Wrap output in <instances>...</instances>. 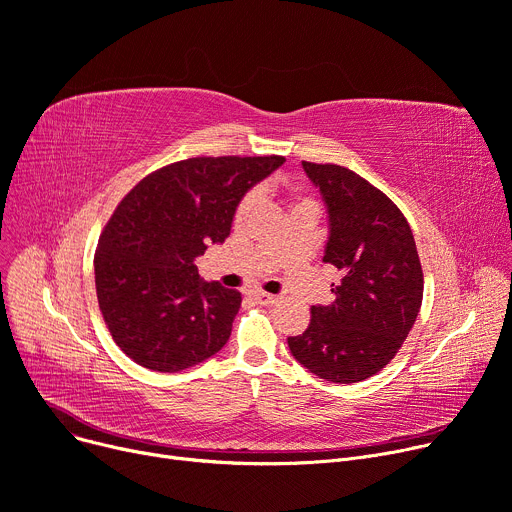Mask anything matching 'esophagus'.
Returning a JSON list of instances; mask_svg holds the SVG:
<instances>
[{
	"instance_id": "obj_1",
	"label": "esophagus",
	"mask_w": 512,
	"mask_h": 512,
	"mask_svg": "<svg viewBox=\"0 0 512 512\" xmlns=\"http://www.w3.org/2000/svg\"><path fill=\"white\" fill-rule=\"evenodd\" d=\"M256 304L260 306H275L279 304V297L277 295H268V293H254Z\"/></svg>"
}]
</instances>
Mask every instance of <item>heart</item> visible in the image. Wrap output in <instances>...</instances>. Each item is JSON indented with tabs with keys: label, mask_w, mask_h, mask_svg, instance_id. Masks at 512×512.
Listing matches in <instances>:
<instances>
[{
	"label": "heart",
	"mask_w": 512,
	"mask_h": 512,
	"mask_svg": "<svg viewBox=\"0 0 512 512\" xmlns=\"http://www.w3.org/2000/svg\"><path fill=\"white\" fill-rule=\"evenodd\" d=\"M291 200H293V206H297V204H302V202H314L312 198H306V196H291ZM250 206H252V198L250 196H246V198H242V202L237 204V208H235V219L237 221H242L246 215H248V210H250Z\"/></svg>",
	"instance_id": "b5f03b06"
}]
</instances>
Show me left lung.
<instances>
[{
    "mask_svg": "<svg viewBox=\"0 0 512 512\" xmlns=\"http://www.w3.org/2000/svg\"><path fill=\"white\" fill-rule=\"evenodd\" d=\"M328 210L322 262L343 273L335 302L312 306L293 357L312 374L351 384L378 374L397 355L422 308L424 273L405 215L368 179L341 165L304 161Z\"/></svg>",
    "mask_w": 512,
    "mask_h": 512,
    "instance_id": "8db88e82",
    "label": "left lung"
}]
</instances>
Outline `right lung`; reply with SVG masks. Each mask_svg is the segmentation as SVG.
Wrapping results in <instances>:
<instances>
[{
	"mask_svg": "<svg viewBox=\"0 0 512 512\" xmlns=\"http://www.w3.org/2000/svg\"><path fill=\"white\" fill-rule=\"evenodd\" d=\"M285 157H194L165 165L117 204L95 252L103 320L142 368L179 372L223 349L242 293L200 279L194 260L223 244L239 200Z\"/></svg>",
	"mask_w": 512,
	"mask_h": 512,
	"instance_id": "add662e5",
	"label": "right lung"
}]
</instances>
